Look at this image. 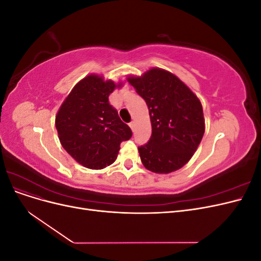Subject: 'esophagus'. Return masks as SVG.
Here are the masks:
<instances>
[{
	"label": "esophagus",
	"mask_w": 261,
	"mask_h": 261,
	"mask_svg": "<svg viewBox=\"0 0 261 261\" xmlns=\"http://www.w3.org/2000/svg\"><path fill=\"white\" fill-rule=\"evenodd\" d=\"M129 127H130L132 129H134V127H135V122H130V123H129Z\"/></svg>",
	"instance_id": "esophagus-1"
}]
</instances>
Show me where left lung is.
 Instances as JSON below:
<instances>
[{
    "label": "left lung",
    "instance_id": "obj_1",
    "mask_svg": "<svg viewBox=\"0 0 261 261\" xmlns=\"http://www.w3.org/2000/svg\"><path fill=\"white\" fill-rule=\"evenodd\" d=\"M127 82L146 101L151 122L150 140L138 148L144 167L158 174L183 168L204 133L200 100L176 75L159 67Z\"/></svg>",
    "mask_w": 261,
    "mask_h": 261
}]
</instances>
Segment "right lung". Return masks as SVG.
<instances>
[{"instance_id": "1", "label": "right lung", "mask_w": 261, "mask_h": 261, "mask_svg": "<svg viewBox=\"0 0 261 261\" xmlns=\"http://www.w3.org/2000/svg\"><path fill=\"white\" fill-rule=\"evenodd\" d=\"M123 84L105 81L98 74L78 82L55 115L60 143L67 153L85 168L101 170L117 158L122 141L132 137L109 96Z\"/></svg>"}]
</instances>
